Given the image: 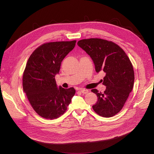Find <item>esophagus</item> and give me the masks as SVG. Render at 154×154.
<instances>
[{
  "instance_id": "1",
  "label": "esophagus",
  "mask_w": 154,
  "mask_h": 154,
  "mask_svg": "<svg viewBox=\"0 0 154 154\" xmlns=\"http://www.w3.org/2000/svg\"><path fill=\"white\" fill-rule=\"evenodd\" d=\"M80 91L81 92L82 94H86L88 92V91L87 89H84V88H81V89H80Z\"/></svg>"
}]
</instances>
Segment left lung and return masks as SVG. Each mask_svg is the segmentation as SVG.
I'll list each match as a JSON object with an SVG mask.
<instances>
[{
  "label": "left lung",
  "instance_id": "obj_1",
  "mask_svg": "<svg viewBox=\"0 0 154 154\" xmlns=\"http://www.w3.org/2000/svg\"><path fill=\"white\" fill-rule=\"evenodd\" d=\"M77 45L90 55L97 72L106 73L103 80L106 91H91L98 97L94 110L103 117L114 116L124 107L134 87V71L130 59L120 46L105 39H82Z\"/></svg>",
  "mask_w": 154,
  "mask_h": 154
}]
</instances>
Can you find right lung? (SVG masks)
<instances>
[{"label":"right lung","instance_id":"1","mask_svg":"<svg viewBox=\"0 0 154 154\" xmlns=\"http://www.w3.org/2000/svg\"><path fill=\"white\" fill-rule=\"evenodd\" d=\"M76 40L47 42L32 53L22 77L23 92L33 109L44 119H54L63 115L75 90L57 86L63 59L74 48Z\"/></svg>","mask_w":154,"mask_h":154}]
</instances>
